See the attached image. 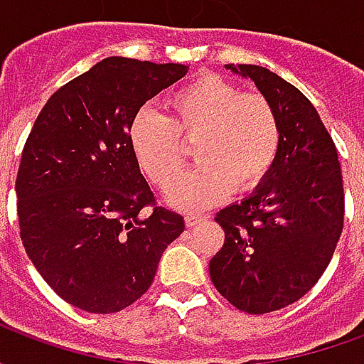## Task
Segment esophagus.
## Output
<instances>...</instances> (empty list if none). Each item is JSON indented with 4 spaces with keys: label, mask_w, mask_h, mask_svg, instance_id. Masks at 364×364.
Here are the masks:
<instances>
[{
    "label": "esophagus",
    "mask_w": 364,
    "mask_h": 364,
    "mask_svg": "<svg viewBox=\"0 0 364 364\" xmlns=\"http://www.w3.org/2000/svg\"><path fill=\"white\" fill-rule=\"evenodd\" d=\"M206 216H203V214H187V216H185V224H187L189 228H193V226H197L198 222H203Z\"/></svg>",
    "instance_id": "34e87169"
}]
</instances>
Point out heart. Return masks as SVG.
<instances>
[{"label":"heart","instance_id":"heart-1","mask_svg":"<svg viewBox=\"0 0 364 364\" xmlns=\"http://www.w3.org/2000/svg\"><path fill=\"white\" fill-rule=\"evenodd\" d=\"M167 107L169 119L150 107L136 112L130 144L144 173L166 189L187 164L183 142L197 140L200 166L167 191V200L177 208H205L234 189H255L281 154L282 124L274 105L220 75L205 74L185 83L171 93Z\"/></svg>","mask_w":364,"mask_h":364}]
</instances>
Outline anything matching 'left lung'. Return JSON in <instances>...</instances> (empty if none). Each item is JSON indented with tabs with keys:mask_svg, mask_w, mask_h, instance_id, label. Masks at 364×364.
Listing matches in <instances>:
<instances>
[{
	"mask_svg": "<svg viewBox=\"0 0 364 364\" xmlns=\"http://www.w3.org/2000/svg\"><path fill=\"white\" fill-rule=\"evenodd\" d=\"M224 68L250 77L274 105L282 146L252 195L216 214L224 245L208 271L237 310L267 314L300 300L329 265L343 230V179L336 144L294 85L267 68Z\"/></svg>",
	"mask_w": 364,
	"mask_h": 364,
	"instance_id": "8db88e82",
	"label": "left lung"
}]
</instances>
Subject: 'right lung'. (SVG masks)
I'll use <instances>...</instances> for the list:
<instances>
[{
    "instance_id": "right-lung-1",
    "label": "right lung",
    "mask_w": 364,
    "mask_h": 364,
    "mask_svg": "<svg viewBox=\"0 0 364 364\" xmlns=\"http://www.w3.org/2000/svg\"><path fill=\"white\" fill-rule=\"evenodd\" d=\"M187 70L111 56L62 85L36 117L15 181L21 240L75 308L112 314L136 302L185 230L181 214L154 206L130 122Z\"/></svg>"
}]
</instances>
